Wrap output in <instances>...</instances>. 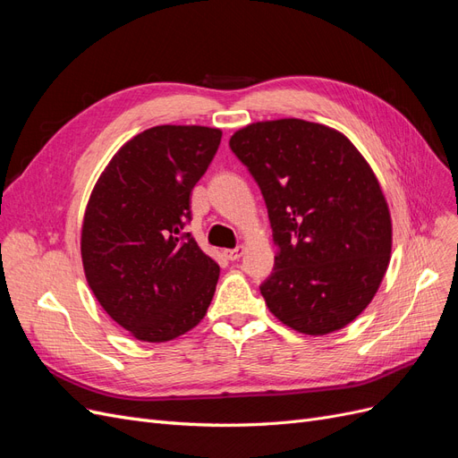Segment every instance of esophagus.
<instances>
[{"instance_id": "obj_1", "label": "esophagus", "mask_w": 458, "mask_h": 458, "mask_svg": "<svg viewBox=\"0 0 458 458\" xmlns=\"http://www.w3.org/2000/svg\"><path fill=\"white\" fill-rule=\"evenodd\" d=\"M242 254H244V248H242V246H239V248H231V250H224V256H225L227 259H231V261L239 259Z\"/></svg>"}]
</instances>
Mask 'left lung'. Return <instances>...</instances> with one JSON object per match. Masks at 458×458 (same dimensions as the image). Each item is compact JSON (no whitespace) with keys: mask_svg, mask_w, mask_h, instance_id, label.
Masks as SVG:
<instances>
[{"mask_svg":"<svg viewBox=\"0 0 458 458\" xmlns=\"http://www.w3.org/2000/svg\"><path fill=\"white\" fill-rule=\"evenodd\" d=\"M229 147L267 206L276 256L259 290L269 311L311 336L350 325L392 252L390 210L369 162L344 133L298 118L250 123Z\"/></svg>","mask_w":458,"mask_h":458,"instance_id":"obj_1","label":"left lung"}]
</instances>
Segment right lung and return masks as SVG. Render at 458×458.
<instances>
[{
	"label": "right lung",
	"instance_id": "obj_1",
	"mask_svg": "<svg viewBox=\"0 0 458 458\" xmlns=\"http://www.w3.org/2000/svg\"><path fill=\"white\" fill-rule=\"evenodd\" d=\"M221 130L155 126L108 162L81 224V263L110 318L141 342H168L208 311L219 266L185 233L189 197Z\"/></svg>",
	"mask_w": 458,
	"mask_h": 458
}]
</instances>
